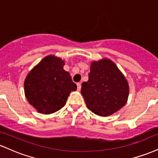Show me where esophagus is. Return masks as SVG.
I'll list each match as a JSON object with an SVG mask.
<instances>
[{"mask_svg": "<svg viewBox=\"0 0 158 158\" xmlns=\"http://www.w3.org/2000/svg\"><path fill=\"white\" fill-rule=\"evenodd\" d=\"M77 90H81V83H77Z\"/></svg>", "mask_w": 158, "mask_h": 158, "instance_id": "obj_1", "label": "esophagus"}]
</instances>
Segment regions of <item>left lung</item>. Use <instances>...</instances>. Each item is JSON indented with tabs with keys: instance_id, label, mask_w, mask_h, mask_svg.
<instances>
[{
	"instance_id": "1",
	"label": "left lung",
	"mask_w": 158,
	"mask_h": 158,
	"mask_svg": "<svg viewBox=\"0 0 158 158\" xmlns=\"http://www.w3.org/2000/svg\"><path fill=\"white\" fill-rule=\"evenodd\" d=\"M88 77V81L81 84V94L93 113L107 117L126 104L128 81L113 61L107 59L93 61Z\"/></svg>"
}]
</instances>
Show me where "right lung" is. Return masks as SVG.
I'll return each mask as SVG.
<instances>
[{
    "label": "right lung",
    "mask_w": 158,
    "mask_h": 158,
    "mask_svg": "<svg viewBox=\"0 0 158 158\" xmlns=\"http://www.w3.org/2000/svg\"><path fill=\"white\" fill-rule=\"evenodd\" d=\"M64 61L48 56L32 69L24 81V93L29 103L39 113L50 114L66 104L70 93L77 88Z\"/></svg>",
    "instance_id": "obj_1"
}]
</instances>
